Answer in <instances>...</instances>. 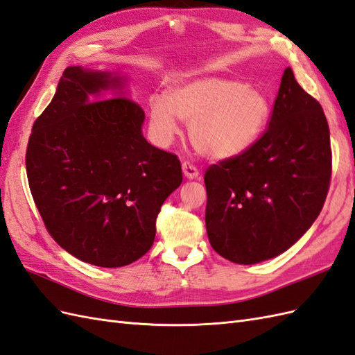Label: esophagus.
<instances>
[{"instance_id": "34e87169", "label": "esophagus", "mask_w": 355, "mask_h": 355, "mask_svg": "<svg viewBox=\"0 0 355 355\" xmlns=\"http://www.w3.org/2000/svg\"><path fill=\"white\" fill-rule=\"evenodd\" d=\"M182 170H184V175L188 178V179H196L198 178V168L196 166L191 164V162L188 161H184L182 162Z\"/></svg>"}]
</instances>
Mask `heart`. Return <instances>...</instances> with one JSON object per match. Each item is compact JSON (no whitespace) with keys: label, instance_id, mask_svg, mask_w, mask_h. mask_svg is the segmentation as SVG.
I'll return each mask as SVG.
<instances>
[{"label":"heart","instance_id":"1","mask_svg":"<svg viewBox=\"0 0 355 355\" xmlns=\"http://www.w3.org/2000/svg\"><path fill=\"white\" fill-rule=\"evenodd\" d=\"M150 127L161 145L179 132L178 119L189 123L193 146L209 158L225 159L242 154L261 136L270 116L267 95L245 82L203 78L171 86L166 98L149 103Z\"/></svg>","mask_w":355,"mask_h":355}]
</instances>
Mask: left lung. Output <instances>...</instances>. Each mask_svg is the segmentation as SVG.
<instances>
[{
    "mask_svg": "<svg viewBox=\"0 0 355 355\" xmlns=\"http://www.w3.org/2000/svg\"><path fill=\"white\" fill-rule=\"evenodd\" d=\"M330 176L327 119L288 67L263 136L206 170L210 245L237 264L285 252L318 218Z\"/></svg>",
    "mask_w": 355,
    "mask_h": 355,
    "instance_id": "8db88e82",
    "label": "left lung"
}]
</instances>
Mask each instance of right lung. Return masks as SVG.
<instances>
[{
	"label": "right lung",
	"mask_w": 355,
	"mask_h": 355,
	"mask_svg": "<svg viewBox=\"0 0 355 355\" xmlns=\"http://www.w3.org/2000/svg\"><path fill=\"white\" fill-rule=\"evenodd\" d=\"M107 71L67 67L26 148L28 184L47 232L79 260L122 267L145 255L180 161L143 137L136 101ZM101 98V101L98 98Z\"/></svg>",
	"instance_id": "obj_1"
}]
</instances>
